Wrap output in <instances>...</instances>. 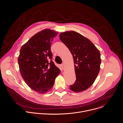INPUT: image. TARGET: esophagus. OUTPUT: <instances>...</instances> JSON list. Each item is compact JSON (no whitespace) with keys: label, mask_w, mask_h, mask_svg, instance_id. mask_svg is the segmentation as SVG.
Returning a JSON list of instances; mask_svg holds the SVG:
<instances>
[{"label":"esophagus","mask_w":123,"mask_h":123,"mask_svg":"<svg viewBox=\"0 0 123 123\" xmlns=\"http://www.w3.org/2000/svg\"><path fill=\"white\" fill-rule=\"evenodd\" d=\"M61 67H62V68L63 69H64V68H65V65H64V64H62L61 65Z\"/></svg>","instance_id":"obj_1"}]
</instances>
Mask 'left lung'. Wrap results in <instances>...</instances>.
I'll return each instance as SVG.
<instances>
[{
    "instance_id": "obj_1",
    "label": "left lung",
    "mask_w": 123,
    "mask_h": 123,
    "mask_svg": "<svg viewBox=\"0 0 123 123\" xmlns=\"http://www.w3.org/2000/svg\"><path fill=\"white\" fill-rule=\"evenodd\" d=\"M59 37L73 57L76 78L70 89L74 92L85 91L93 85L99 72L100 51L90 40L74 31L61 33Z\"/></svg>"
}]
</instances>
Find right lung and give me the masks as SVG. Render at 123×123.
I'll use <instances>...</instances> for the list:
<instances>
[{"instance_id": "1", "label": "right lung", "mask_w": 123, "mask_h": 123, "mask_svg": "<svg viewBox=\"0 0 123 123\" xmlns=\"http://www.w3.org/2000/svg\"><path fill=\"white\" fill-rule=\"evenodd\" d=\"M58 32L46 29L32 37L21 47L18 57L21 74L32 89L44 94L50 91L60 70L52 61L51 45Z\"/></svg>"}]
</instances>
